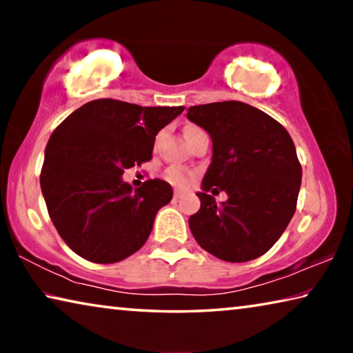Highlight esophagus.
Returning <instances> with one entry per match:
<instances>
[{"label":"esophagus","instance_id":"obj_1","mask_svg":"<svg viewBox=\"0 0 353 353\" xmlns=\"http://www.w3.org/2000/svg\"><path fill=\"white\" fill-rule=\"evenodd\" d=\"M182 196H183L182 191H179V190L174 191V199H176V201H177V199H182Z\"/></svg>","mask_w":353,"mask_h":353}]
</instances>
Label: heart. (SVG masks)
I'll return each instance as SVG.
<instances>
[{
  "label": "heart",
  "mask_w": 353,
  "mask_h": 353,
  "mask_svg": "<svg viewBox=\"0 0 353 353\" xmlns=\"http://www.w3.org/2000/svg\"><path fill=\"white\" fill-rule=\"evenodd\" d=\"M187 129H190V128H187ZM165 176L172 185H177V187H187L191 181V177H193V174H191L190 171L179 168V166H171V168L166 170Z\"/></svg>",
  "instance_id": "obj_1"
}]
</instances>
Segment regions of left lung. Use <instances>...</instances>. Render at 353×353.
<instances>
[{"label": "left lung", "instance_id": "8db88e82", "mask_svg": "<svg viewBox=\"0 0 353 353\" xmlns=\"http://www.w3.org/2000/svg\"><path fill=\"white\" fill-rule=\"evenodd\" d=\"M187 117L213 141L212 163L198 193L190 230L202 249L230 263L266 254L296 212L302 166L282 124L240 101L193 105ZM224 189L216 205L208 190Z\"/></svg>", "mask_w": 353, "mask_h": 353}]
</instances>
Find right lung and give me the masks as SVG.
I'll return each instance as SVG.
<instances>
[{
  "label": "right lung",
  "mask_w": 353,
  "mask_h": 353,
  "mask_svg": "<svg viewBox=\"0 0 353 353\" xmlns=\"http://www.w3.org/2000/svg\"><path fill=\"white\" fill-rule=\"evenodd\" d=\"M185 107H141L103 98L59 124L45 149L40 187L52 224L68 248L109 265L146 243L170 183L149 179L132 190L124 170L152 159L155 135Z\"/></svg>",
  "instance_id": "add662e5"
}]
</instances>
